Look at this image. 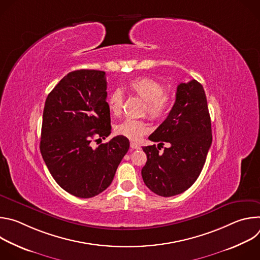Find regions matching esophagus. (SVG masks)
I'll use <instances>...</instances> for the list:
<instances>
[{"instance_id":"34e87169","label":"esophagus","mask_w":260,"mask_h":260,"mask_svg":"<svg viewBox=\"0 0 260 260\" xmlns=\"http://www.w3.org/2000/svg\"><path fill=\"white\" fill-rule=\"evenodd\" d=\"M131 148L133 150H135V149H140V145H138L137 143H135V142H131Z\"/></svg>"}]
</instances>
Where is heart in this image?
<instances>
[{
    "instance_id": "obj_1",
    "label": "heart",
    "mask_w": 260,
    "mask_h": 260,
    "mask_svg": "<svg viewBox=\"0 0 260 260\" xmlns=\"http://www.w3.org/2000/svg\"><path fill=\"white\" fill-rule=\"evenodd\" d=\"M127 90L145 102L144 113H147L152 119L158 120L166 117L173 104V94L164 90V85L160 82L149 77H138L131 80L127 84ZM107 105L111 113L119 116L123 106L122 91L114 90L109 95ZM115 129L118 135L137 141L149 132L150 127L144 120L128 118L117 124Z\"/></svg>"
}]
</instances>
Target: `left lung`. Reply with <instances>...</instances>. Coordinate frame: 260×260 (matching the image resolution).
<instances>
[{"mask_svg": "<svg viewBox=\"0 0 260 260\" xmlns=\"http://www.w3.org/2000/svg\"><path fill=\"white\" fill-rule=\"evenodd\" d=\"M149 140L159 144L143 147L146 186L165 198L187 190L199 178L212 144L208 103L200 82L192 79L178 85L172 110ZM165 142L169 147L159 153Z\"/></svg>", "mask_w": 260, "mask_h": 260, "instance_id": "left-lung-1", "label": "left lung"}]
</instances>
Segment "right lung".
I'll return each mask as SVG.
<instances>
[{"label": "right lung", "mask_w": 260, "mask_h": 260, "mask_svg": "<svg viewBox=\"0 0 260 260\" xmlns=\"http://www.w3.org/2000/svg\"><path fill=\"white\" fill-rule=\"evenodd\" d=\"M106 90L105 72L73 71L50 91L44 106L42 157L59 186L81 199L109 187L129 148L122 136L96 148L90 145L94 137L105 139L111 134Z\"/></svg>", "instance_id": "obj_1"}]
</instances>
